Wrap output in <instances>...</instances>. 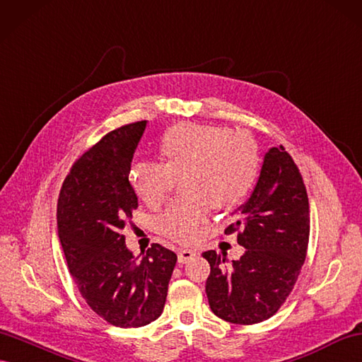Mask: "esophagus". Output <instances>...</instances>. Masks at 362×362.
Segmentation results:
<instances>
[{"label": "esophagus", "mask_w": 362, "mask_h": 362, "mask_svg": "<svg viewBox=\"0 0 362 362\" xmlns=\"http://www.w3.org/2000/svg\"><path fill=\"white\" fill-rule=\"evenodd\" d=\"M193 257H197V250L181 249L180 253H178V262H180V264H186V262H189Z\"/></svg>", "instance_id": "1"}]
</instances>
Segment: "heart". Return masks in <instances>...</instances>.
<instances>
[{
    "mask_svg": "<svg viewBox=\"0 0 362 362\" xmlns=\"http://www.w3.org/2000/svg\"><path fill=\"white\" fill-rule=\"evenodd\" d=\"M163 163L136 161L129 169L135 195L158 207L181 180L186 197L173 201L156 219L158 232L176 243L197 241L207 223V204L232 209L250 192L259 155L253 138L216 126L182 124L161 138Z\"/></svg>",
    "mask_w": 362,
    "mask_h": 362,
    "instance_id": "obj_1",
    "label": "heart"
}]
</instances>
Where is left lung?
<instances>
[{"label":"left lung","mask_w":362,"mask_h":362,"mask_svg":"<svg viewBox=\"0 0 362 362\" xmlns=\"http://www.w3.org/2000/svg\"><path fill=\"white\" fill-rule=\"evenodd\" d=\"M238 232L245 252L227 266V253H202L210 264L209 305L233 324L269 320L292 292L305 261L310 215L303 176L283 146L264 155L250 198L232 214L226 233Z\"/></svg>","instance_id":"obj_1"}]
</instances>
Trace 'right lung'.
<instances>
[{"instance_id": "right-lung-1", "label": "right lung", "mask_w": 362, "mask_h": 362, "mask_svg": "<svg viewBox=\"0 0 362 362\" xmlns=\"http://www.w3.org/2000/svg\"><path fill=\"white\" fill-rule=\"evenodd\" d=\"M147 121L101 138L79 156L58 198V236L69 272L92 310L117 327H143L163 313L176 255L152 244L141 261L122 228L138 207L129 182Z\"/></svg>"}]
</instances>
